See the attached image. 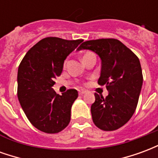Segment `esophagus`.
Here are the masks:
<instances>
[{
    "mask_svg": "<svg viewBox=\"0 0 158 158\" xmlns=\"http://www.w3.org/2000/svg\"><path fill=\"white\" fill-rule=\"evenodd\" d=\"M85 93H86V91L85 90V89H79V95H80V96H82V95L85 94Z\"/></svg>",
    "mask_w": 158,
    "mask_h": 158,
    "instance_id": "esophagus-1",
    "label": "esophagus"
}]
</instances>
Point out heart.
I'll use <instances>...</instances> for the list:
<instances>
[{"instance_id":"heart-1","label":"heart","mask_w":158,"mask_h":158,"mask_svg":"<svg viewBox=\"0 0 158 158\" xmlns=\"http://www.w3.org/2000/svg\"><path fill=\"white\" fill-rule=\"evenodd\" d=\"M89 54H92V53H86V54H85V55L83 56V57H82V58H84V57H85V56H86L89 55ZM65 64H66V62H65Z\"/></svg>"}]
</instances>
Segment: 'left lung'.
<instances>
[{"instance_id": "8db88e82", "label": "left lung", "mask_w": 158, "mask_h": 158, "mask_svg": "<svg viewBox=\"0 0 158 158\" xmlns=\"http://www.w3.org/2000/svg\"><path fill=\"white\" fill-rule=\"evenodd\" d=\"M90 50L102 60L100 85H106L108 96L95 93L90 107L93 122L105 131L119 129L131 118L136 109L143 84L139 58L116 39L85 41L77 49Z\"/></svg>"}]
</instances>
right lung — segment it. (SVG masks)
<instances>
[{"label": "right lung", "instance_id": "1", "mask_svg": "<svg viewBox=\"0 0 158 158\" xmlns=\"http://www.w3.org/2000/svg\"><path fill=\"white\" fill-rule=\"evenodd\" d=\"M83 40L47 37L26 53L18 71V97L29 122L42 132L56 134L69 125L71 107L78 91L69 89L62 96L52 86L61 75L64 60Z\"/></svg>", "mask_w": 158, "mask_h": 158}]
</instances>
